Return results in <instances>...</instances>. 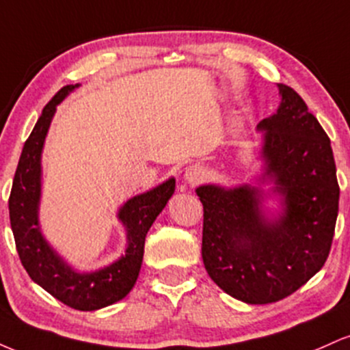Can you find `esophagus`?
Instances as JSON below:
<instances>
[{
	"label": "esophagus",
	"mask_w": 350,
	"mask_h": 350,
	"mask_svg": "<svg viewBox=\"0 0 350 350\" xmlns=\"http://www.w3.org/2000/svg\"><path fill=\"white\" fill-rule=\"evenodd\" d=\"M206 176H207L206 170L200 166H191L187 167L186 172H184V179H186L189 186H198L199 183H202V180L206 179Z\"/></svg>",
	"instance_id": "1"
}]
</instances>
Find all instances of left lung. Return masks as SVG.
Here are the masks:
<instances>
[{
  "instance_id": "left-lung-1",
  "label": "left lung",
  "mask_w": 350,
  "mask_h": 350,
  "mask_svg": "<svg viewBox=\"0 0 350 350\" xmlns=\"http://www.w3.org/2000/svg\"><path fill=\"white\" fill-rule=\"evenodd\" d=\"M278 111L260 122L267 131L265 174L283 196L278 220L260 212L262 191L200 186L202 260L217 286L250 304L286 298L326 263L339 211L331 139L304 100L280 83Z\"/></svg>"
}]
</instances>
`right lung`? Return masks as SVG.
<instances>
[{
    "label": "right lung",
    "mask_w": 350,
    "mask_h": 350,
    "mask_svg": "<svg viewBox=\"0 0 350 350\" xmlns=\"http://www.w3.org/2000/svg\"><path fill=\"white\" fill-rule=\"evenodd\" d=\"M75 87L77 83L62 87L44 107L34 130L24 143L8 206L16 250L31 280L66 306L79 311H95L124 298L135 286L143 262L144 239L174 192L176 180H166L146 194L130 199L120 208L118 217L128 230V248L118 262L85 275L64 263L39 232L41 151L55 107Z\"/></svg>",
    "instance_id": "1"
}]
</instances>
